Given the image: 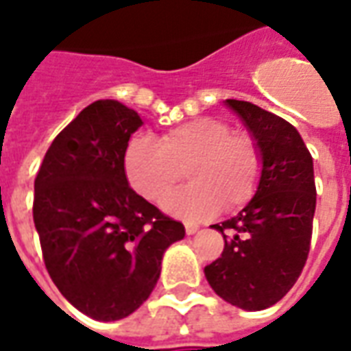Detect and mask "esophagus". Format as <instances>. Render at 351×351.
<instances>
[{"label": "esophagus", "instance_id": "esophagus-1", "mask_svg": "<svg viewBox=\"0 0 351 351\" xmlns=\"http://www.w3.org/2000/svg\"><path fill=\"white\" fill-rule=\"evenodd\" d=\"M184 227H186V234H195L197 230H199V225H197V223H186V225H184Z\"/></svg>", "mask_w": 351, "mask_h": 351}]
</instances>
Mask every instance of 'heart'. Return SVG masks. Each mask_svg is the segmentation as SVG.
I'll use <instances>...</instances> for the list:
<instances>
[{"instance_id": "obj_1", "label": "heart", "mask_w": 351, "mask_h": 351, "mask_svg": "<svg viewBox=\"0 0 351 351\" xmlns=\"http://www.w3.org/2000/svg\"><path fill=\"white\" fill-rule=\"evenodd\" d=\"M124 173L132 188L150 202L163 201L188 171L191 184L165 201L171 214L202 219L236 210L255 197L262 178L261 145L225 121L199 117L167 130L158 141L134 136L124 150Z\"/></svg>"}]
</instances>
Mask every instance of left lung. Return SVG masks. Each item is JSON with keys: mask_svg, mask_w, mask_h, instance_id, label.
Segmentation results:
<instances>
[{"mask_svg": "<svg viewBox=\"0 0 351 351\" xmlns=\"http://www.w3.org/2000/svg\"><path fill=\"white\" fill-rule=\"evenodd\" d=\"M227 104L261 145L264 167L247 206L212 225L225 247L204 275L230 305L262 311L287 295L307 262L316 208L313 156L285 119L243 100Z\"/></svg>", "mask_w": 351, "mask_h": 351, "instance_id": "left-lung-1", "label": "left lung"}]
</instances>
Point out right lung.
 Returning a JSON list of instances; mask_svg holds the SVG:
<instances>
[{"instance_id": "obj_1", "label": "right lung", "mask_w": 351, "mask_h": 351, "mask_svg": "<svg viewBox=\"0 0 351 351\" xmlns=\"http://www.w3.org/2000/svg\"><path fill=\"white\" fill-rule=\"evenodd\" d=\"M141 117L96 100L59 132L35 178L33 221L59 292L95 320L126 318L154 290L186 230L130 188L124 150Z\"/></svg>"}]
</instances>
